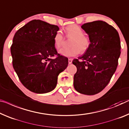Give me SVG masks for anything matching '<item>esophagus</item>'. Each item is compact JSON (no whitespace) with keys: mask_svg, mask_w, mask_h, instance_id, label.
<instances>
[{"mask_svg":"<svg viewBox=\"0 0 129 129\" xmlns=\"http://www.w3.org/2000/svg\"><path fill=\"white\" fill-rule=\"evenodd\" d=\"M72 62V58H69L68 59V63L69 64H71Z\"/></svg>","mask_w":129,"mask_h":129,"instance_id":"1","label":"esophagus"}]
</instances>
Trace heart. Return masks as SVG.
Instances as JSON below:
<instances>
[{
  "label": "heart",
  "instance_id": "obj_1",
  "mask_svg": "<svg viewBox=\"0 0 129 129\" xmlns=\"http://www.w3.org/2000/svg\"><path fill=\"white\" fill-rule=\"evenodd\" d=\"M65 32L67 38L72 37L71 40L70 47L62 48L59 50V53L67 57H74L78 55L80 51L84 53L89 49L90 46L89 38L83 34V30L78 25L72 24L65 28ZM55 47L59 49L62 46L64 41V37L60 30L55 34L53 38Z\"/></svg>",
  "mask_w": 129,
  "mask_h": 129
}]
</instances>
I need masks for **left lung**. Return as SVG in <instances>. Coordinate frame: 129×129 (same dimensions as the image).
Here are the masks:
<instances>
[{
  "instance_id": "8db88e82",
  "label": "left lung",
  "mask_w": 129,
  "mask_h": 129,
  "mask_svg": "<svg viewBox=\"0 0 129 129\" xmlns=\"http://www.w3.org/2000/svg\"><path fill=\"white\" fill-rule=\"evenodd\" d=\"M89 35L90 46L83 56L72 61L77 68L74 86L79 93L94 95L110 82L120 55V42L116 29L103 21L82 26Z\"/></svg>"
}]
</instances>
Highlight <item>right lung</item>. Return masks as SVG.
Here are the masks:
<instances>
[{
  "mask_svg": "<svg viewBox=\"0 0 129 129\" xmlns=\"http://www.w3.org/2000/svg\"><path fill=\"white\" fill-rule=\"evenodd\" d=\"M58 30L57 25L34 20L19 29L13 38V67L22 84L34 93L54 89L59 74L68 66V59L57 53L54 45Z\"/></svg>",
  "mask_w": 129,
  "mask_h": 129,
  "instance_id": "add662e5",
  "label": "right lung"
}]
</instances>
